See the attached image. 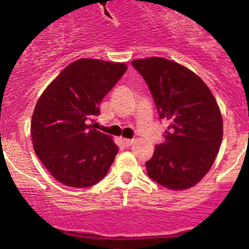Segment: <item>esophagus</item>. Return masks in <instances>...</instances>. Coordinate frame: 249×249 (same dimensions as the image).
I'll return each mask as SVG.
<instances>
[{
	"label": "esophagus",
	"mask_w": 249,
	"mask_h": 249,
	"mask_svg": "<svg viewBox=\"0 0 249 249\" xmlns=\"http://www.w3.org/2000/svg\"><path fill=\"white\" fill-rule=\"evenodd\" d=\"M122 142L124 147H129V146H131L132 143H134V140H130V139H123Z\"/></svg>",
	"instance_id": "34e87169"
}]
</instances>
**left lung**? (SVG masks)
<instances>
[{"label": "left lung", "instance_id": "1", "mask_svg": "<svg viewBox=\"0 0 249 249\" xmlns=\"http://www.w3.org/2000/svg\"><path fill=\"white\" fill-rule=\"evenodd\" d=\"M131 65L147 83L161 119L168 122L164 141L146 162L148 177L168 189L200 182L213 166L222 141V117L204 81L180 64L148 57Z\"/></svg>", "mask_w": 249, "mask_h": 249}]
</instances>
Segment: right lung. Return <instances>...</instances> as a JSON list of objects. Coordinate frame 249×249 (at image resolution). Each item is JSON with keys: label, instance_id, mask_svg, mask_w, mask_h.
<instances>
[{"label": "right lung", "instance_id": "right-lung-1", "mask_svg": "<svg viewBox=\"0 0 249 249\" xmlns=\"http://www.w3.org/2000/svg\"><path fill=\"white\" fill-rule=\"evenodd\" d=\"M124 62L80 59L46 87L32 117L34 151L56 180L72 188L92 187L106 177L118 153L109 135L88 123L126 71Z\"/></svg>", "mask_w": 249, "mask_h": 249}]
</instances>
